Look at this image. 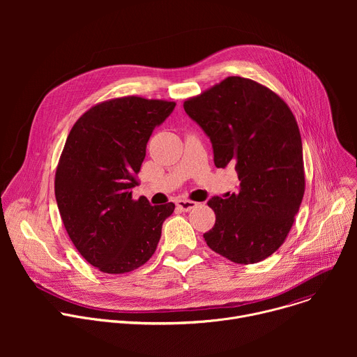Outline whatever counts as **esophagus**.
Wrapping results in <instances>:
<instances>
[{
  "label": "esophagus",
  "mask_w": 357,
  "mask_h": 357,
  "mask_svg": "<svg viewBox=\"0 0 357 357\" xmlns=\"http://www.w3.org/2000/svg\"><path fill=\"white\" fill-rule=\"evenodd\" d=\"M196 205H197V203L193 202V200H183V199L176 200V206H178L181 211H183V212L192 211Z\"/></svg>",
  "instance_id": "esophagus-1"
}]
</instances>
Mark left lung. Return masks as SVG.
<instances>
[{
	"label": "left lung",
	"instance_id": "1",
	"mask_svg": "<svg viewBox=\"0 0 357 357\" xmlns=\"http://www.w3.org/2000/svg\"><path fill=\"white\" fill-rule=\"evenodd\" d=\"M213 145L215 165H234L240 189L213 196L206 244L237 264L266 260L285 241L305 192L302 141L285 101L251 79L230 76L185 100Z\"/></svg>",
	"mask_w": 357,
	"mask_h": 357
}]
</instances>
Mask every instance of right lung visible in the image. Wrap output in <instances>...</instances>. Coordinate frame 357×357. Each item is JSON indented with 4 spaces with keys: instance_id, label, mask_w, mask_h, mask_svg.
<instances>
[{
    "instance_id": "1",
    "label": "right lung",
    "mask_w": 357,
    "mask_h": 357,
    "mask_svg": "<svg viewBox=\"0 0 357 357\" xmlns=\"http://www.w3.org/2000/svg\"><path fill=\"white\" fill-rule=\"evenodd\" d=\"M174 101L126 96L89 109L73 124L55 174L65 229L82 257L106 274L144 266L155 252L172 202L132 199L146 142Z\"/></svg>"
}]
</instances>
